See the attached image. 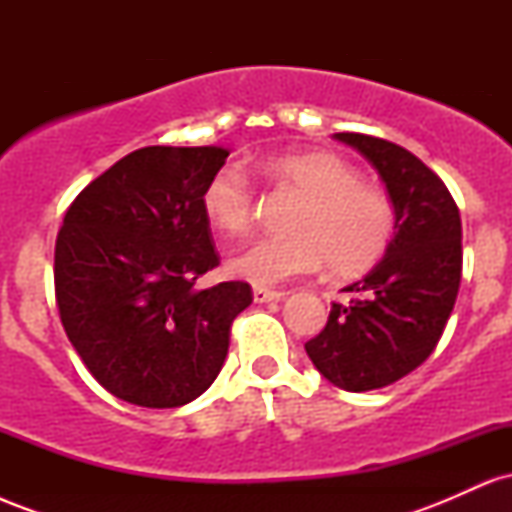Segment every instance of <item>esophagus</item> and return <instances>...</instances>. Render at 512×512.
Wrapping results in <instances>:
<instances>
[{"label": "esophagus", "instance_id": "esophagus-1", "mask_svg": "<svg viewBox=\"0 0 512 512\" xmlns=\"http://www.w3.org/2000/svg\"><path fill=\"white\" fill-rule=\"evenodd\" d=\"M252 298H255V303H274V301H284L286 293L284 291L262 289V286H257V289L252 291Z\"/></svg>", "mask_w": 512, "mask_h": 512}]
</instances>
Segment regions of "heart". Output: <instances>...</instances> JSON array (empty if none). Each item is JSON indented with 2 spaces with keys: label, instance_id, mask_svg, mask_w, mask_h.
Listing matches in <instances>:
<instances>
[{
  "label": "heart",
  "instance_id": "obj_1",
  "mask_svg": "<svg viewBox=\"0 0 512 512\" xmlns=\"http://www.w3.org/2000/svg\"><path fill=\"white\" fill-rule=\"evenodd\" d=\"M262 170L276 185L298 192L305 204L289 223L293 236L245 245L228 260L231 274L255 286H276L320 272L325 262L332 274H361L383 255L395 231V209L351 163L327 151H308L267 158ZM252 209L255 192L233 163L221 166L204 185L202 211L216 231L243 233Z\"/></svg>",
  "mask_w": 512,
  "mask_h": 512
}]
</instances>
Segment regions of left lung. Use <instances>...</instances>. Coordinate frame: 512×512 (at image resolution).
Wrapping results in <instances>:
<instances>
[{
  "label": "left lung",
  "mask_w": 512,
  "mask_h": 512,
  "mask_svg": "<svg viewBox=\"0 0 512 512\" xmlns=\"http://www.w3.org/2000/svg\"><path fill=\"white\" fill-rule=\"evenodd\" d=\"M378 170L395 209V236L383 260L346 286L325 330L305 344L313 366L346 392L397 383L436 349L462 279V221L445 182L411 151L337 132Z\"/></svg>",
  "instance_id": "1"
}]
</instances>
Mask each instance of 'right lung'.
<instances>
[{"mask_svg": "<svg viewBox=\"0 0 512 512\" xmlns=\"http://www.w3.org/2000/svg\"><path fill=\"white\" fill-rule=\"evenodd\" d=\"M223 146H144L98 175L64 214L55 296L64 332L110 395L173 409L209 390L245 281L197 289L219 267L202 190Z\"/></svg>", "mask_w": 512, "mask_h": 512, "instance_id": "right-lung-1", "label": "right lung"}]
</instances>
